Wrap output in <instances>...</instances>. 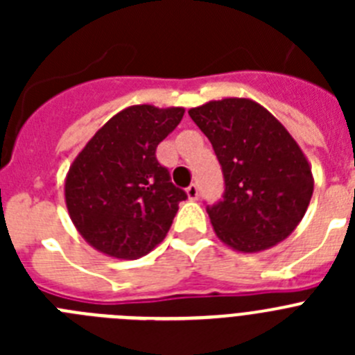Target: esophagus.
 Instances as JSON below:
<instances>
[{"mask_svg":"<svg viewBox=\"0 0 355 355\" xmlns=\"http://www.w3.org/2000/svg\"><path fill=\"white\" fill-rule=\"evenodd\" d=\"M187 196L190 200H196L197 197H199V188H197L196 183H192L187 188Z\"/></svg>","mask_w":355,"mask_h":355,"instance_id":"obj_1","label":"esophagus"}]
</instances>
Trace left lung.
I'll return each instance as SVG.
<instances>
[{
    "mask_svg": "<svg viewBox=\"0 0 355 355\" xmlns=\"http://www.w3.org/2000/svg\"><path fill=\"white\" fill-rule=\"evenodd\" d=\"M188 115L208 137L224 172V200L206 208L218 240L245 254L286 240L315 188L311 165L286 128L247 97L205 103Z\"/></svg>",
    "mask_w": 355,
    "mask_h": 355,
    "instance_id": "1",
    "label": "left lung"
}]
</instances>
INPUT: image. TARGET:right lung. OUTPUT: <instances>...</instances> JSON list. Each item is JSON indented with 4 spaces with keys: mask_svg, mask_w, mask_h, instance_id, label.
I'll return each mask as SVG.
<instances>
[{
    "mask_svg": "<svg viewBox=\"0 0 355 355\" xmlns=\"http://www.w3.org/2000/svg\"><path fill=\"white\" fill-rule=\"evenodd\" d=\"M184 108L135 105L121 110L78 153L65 175L69 216L85 241L119 259L162 243L187 193L156 159Z\"/></svg>",
    "mask_w": 355,
    "mask_h": 355,
    "instance_id": "obj_1",
    "label": "right lung"
}]
</instances>
